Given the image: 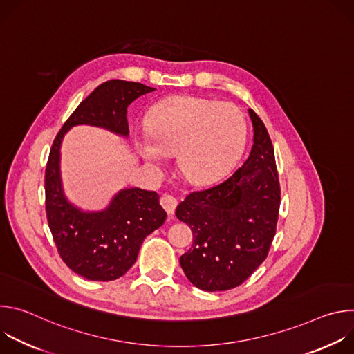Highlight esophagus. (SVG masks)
I'll use <instances>...</instances> for the list:
<instances>
[{"mask_svg":"<svg viewBox=\"0 0 354 354\" xmlns=\"http://www.w3.org/2000/svg\"><path fill=\"white\" fill-rule=\"evenodd\" d=\"M160 201H161V206L165 209V212H167L169 216H174L175 209H176V205H178V200H176L172 194H164Z\"/></svg>","mask_w":354,"mask_h":354,"instance_id":"34e87169","label":"esophagus"}]
</instances>
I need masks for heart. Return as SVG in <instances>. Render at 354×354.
I'll use <instances>...</instances> for the list:
<instances>
[{
    "label": "heart",
    "instance_id": "obj_1",
    "mask_svg": "<svg viewBox=\"0 0 354 354\" xmlns=\"http://www.w3.org/2000/svg\"><path fill=\"white\" fill-rule=\"evenodd\" d=\"M148 133H138L134 147L153 167L176 156L182 176L207 185L228 174L238 162L246 140V122L232 104L180 95L156 105L148 116Z\"/></svg>",
    "mask_w": 354,
    "mask_h": 354
}]
</instances>
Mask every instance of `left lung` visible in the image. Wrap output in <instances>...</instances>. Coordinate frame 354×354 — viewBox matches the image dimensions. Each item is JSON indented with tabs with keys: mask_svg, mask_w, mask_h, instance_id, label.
<instances>
[{
	"mask_svg": "<svg viewBox=\"0 0 354 354\" xmlns=\"http://www.w3.org/2000/svg\"><path fill=\"white\" fill-rule=\"evenodd\" d=\"M254 144L241 168L223 183L193 192L176 217L193 232L179 259L187 280L200 290L224 291L242 284L266 259L280 207L274 149L259 116L248 109Z\"/></svg>",
	"mask_w": 354,
	"mask_h": 354,
	"instance_id": "obj_1",
	"label": "left lung"
}]
</instances>
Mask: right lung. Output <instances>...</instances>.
Here are the masks:
<instances>
[{"label": "right lung", "instance_id": "right-lung-1", "mask_svg": "<svg viewBox=\"0 0 354 354\" xmlns=\"http://www.w3.org/2000/svg\"><path fill=\"white\" fill-rule=\"evenodd\" d=\"M156 91L140 82L112 80L99 85L59 131L46 167V214L48 228L64 263L92 281L122 277L136 262L147 235L160 228L167 213L153 190L126 187L99 212L82 210L67 198L60 171V148L74 126L105 129L129 137L127 108L141 95Z\"/></svg>", "mask_w": 354, "mask_h": 354}]
</instances>
